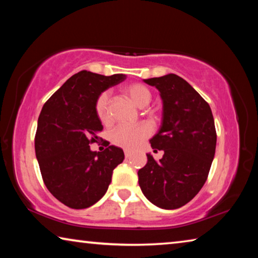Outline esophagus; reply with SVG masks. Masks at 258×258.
<instances>
[{
  "mask_svg": "<svg viewBox=\"0 0 258 258\" xmlns=\"http://www.w3.org/2000/svg\"><path fill=\"white\" fill-rule=\"evenodd\" d=\"M124 154H125V158H130V157L132 156V154H131L130 150H125Z\"/></svg>",
  "mask_w": 258,
  "mask_h": 258,
  "instance_id": "34e87169",
  "label": "esophagus"
}]
</instances>
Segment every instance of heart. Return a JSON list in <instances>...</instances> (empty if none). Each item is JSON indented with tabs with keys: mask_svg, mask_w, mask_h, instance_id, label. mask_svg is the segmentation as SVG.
<instances>
[{
	"mask_svg": "<svg viewBox=\"0 0 258 258\" xmlns=\"http://www.w3.org/2000/svg\"><path fill=\"white\" fill-rule=\"evenodd\" d=\"M124 94L134 106L145 108L151 101V92L146 85L141 83H132L124 87ZM109 94L103 92L100 94L95 102V112L101 123L109 121ZM151 134L149 125L142 124L137 127H117L110 133V141L112 145L125 148V149H135L142 145V142Z\"/></svg>",
	"mask_w": 258,
	"mask_h": 258,
	"instance_id": "obj_1",
	"label": "heart"
}]
</instances>
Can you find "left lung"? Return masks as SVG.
<instances>
[{"instance_id": "8db88e82", "label": "left lung", "mask_w": 258, "mask_h": 258, "mask_svg": "<svg viewBox=\"0 0 258 258\" xmlns=\"http://www.w3.org/2000/svg\"><path fill=\"white\" fill-rule=\"evenodd\" d=\"M163 100V120L150 140L154 151L163 150L156 161L139 169V185L150 203L176 209L195 198L207 180L215 155L216 131L209 104L189 83L175 74L145 80Z\"/></svg>"}]
</instances>
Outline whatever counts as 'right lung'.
I'll return each instance as SVG.
<instances>
[{"mask_svg": "<svg viewBox=\"0 0 258 258\" xmlns=\"http://www.w3.org/2000/svg\"><path fill=\"white\" fill-rule=\"evenodd\" d=\"M123 74L103 76L87 71L73 75L42 108L35 152L45 185L66 206L83 209L101 199L124 151L108 146L102 152L90 145L103 130L95 102L103 91L119 84Z\"/></svg>", "mask_w": 258, "mask_h": 258, "instance_id": "obj_1", "label": "right lung"}]
</instances>
